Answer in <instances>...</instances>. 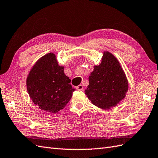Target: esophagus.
I'll return each mask as SVG.
<instances>
[{
  "label": "esophagus",
  "mask_w": 158,
  "mask_h": 158,
  "mask_svg": "<svg viewBox=\"0 0 158 158\" xmlns=\"http://www.w3.org/2000/svg\"><path fill=\"white\" fill-rule=\"evenodd\" d=\"M76 88L77 89H78V90H81V91L84 90V87H83V86H82V84H80V85H78V86H76Z\"/></svg>",
  "instance_id": "34e87169"
}]
</instances>
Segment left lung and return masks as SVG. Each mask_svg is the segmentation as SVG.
Wrapping results in <instances>:
<instances>
[{"label": "left lung", "instance_id": "left-lung-1", "mask_svg": "<svg viewBox=\"0 0 158 158\" xmlns=\"http://www.w3.org/2000/svg\"><path fill=\"white\" fill-rule=\"evenodd\" d=\"M128 81L120 63L108 51H104L100 65L94 66L85 94L102 110L116 106L126 96Z\"/></svg>", "mask_w": 158, "mask_h": 158}]
</instances>
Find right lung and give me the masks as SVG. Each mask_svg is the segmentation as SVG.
Masks as SVG:
<instances>
[{
	"label": "right lung",
	"mask_w": 158,
	"mask_h": 158,
	"mask_svg": "<svg viewBox=\"0 0 158 158\" xmlns=\"http://www.w3.org/2000/svg\"><path fill=\"white\" fill-rule=\"evenodd\" d=\"M54 53H48L36 62L27 78L28 95L35 105L45 112L56 114L65 108L75 90Z\"/></svg>",
	"instance_id": "1"
}]
</instances>
